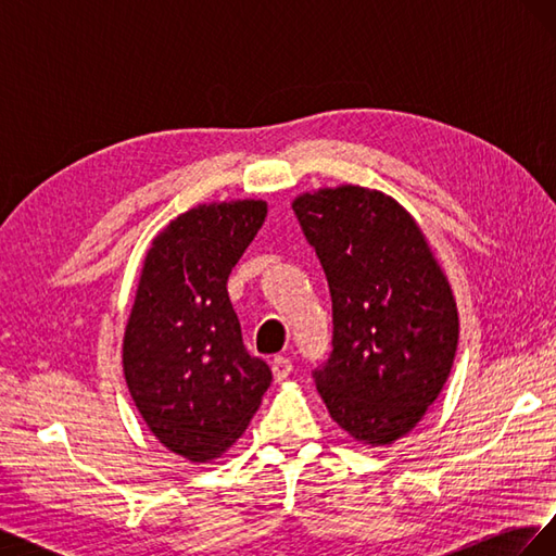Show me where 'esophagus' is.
<instances>
[{
	"label": "esophagus",
	"instance_id": "1",
	"mask_svg": "<svg viewBox=\"0 0 556 556\" xmlns=\"http://www.w3.org/2000/svg\"><path fill=\"white\" fill-rule=\"evenodd\" d=\"M271 371H274V378L280 382V380H285V378L292 374V362L285 359V357H274Z\"/></svg>",
	"mask_w": 556,
	"mask_h": 556
}]
</instances>
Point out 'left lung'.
I'll return each instance as SVG.
<instances>
[{
	"label": "left lung",
	"instance_id": "left-lung-1",
	"mask_svg": "<svg viewBox=\"0 0 556 556\" xmlns=\"http://www.w3.org/2000/svg\"><path fill=\"white\" fill-rule=\"evenodd\" d=\"M331 294V355L313 374L331 419L380 447L439 399L459 341L450 282L415 217L384 192L339 185L292 201Z\"/></svg>",
	"mask_w": 556,
	"mask_h": 556
}]
</instances>
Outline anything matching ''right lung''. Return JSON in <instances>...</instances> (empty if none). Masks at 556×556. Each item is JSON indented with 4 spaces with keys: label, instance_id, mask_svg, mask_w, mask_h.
Wrapping results in <instances>:
<instances>
[{
    "label": "right lung",
    "instance_id": "add662e5",
    "mask_svg": "<svg viewBox=\"0 0 556 556\" xmlns=\"http://www.w3.org/2000/svg\"><path fill=\"white\" fill-rule=\"evenodd\" d=\"M266 217L237 199L180 213L153 239L123 339V371L155 439L194 464L217 459L248 429L271 384L250 357L227 278Z\"/></svg>",
    "mask_w": 556,
    "mask_h": 556
}]
</instances>
